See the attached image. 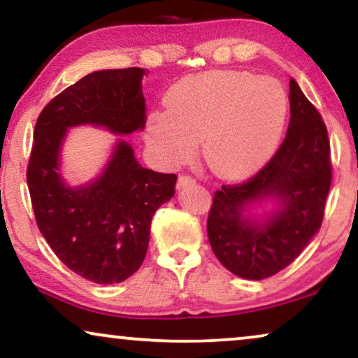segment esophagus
I'll use <instances>...</instances> for the list:
<instances>
[{
	"label": "esophagus",
	"mask_w": 358,
	"mask_h": 358,
	"mask_svg": "<svg viewBox=\"0 0 358 358\" xmlns=\"http://www.w3.org/2000/svg\"><path fill=\"white\" fill-rule=\"evenodd\" d=\"M189 184H195V179L190 178V176H179L178 189H184L185 185H189Z\"/></svg>",
	"instance_id": "1"
}]
</instances>
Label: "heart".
<instances>
[{
  "mask_svg": "<svg viewBox=\"0 0 358 358\" xmlns=\"http://www.w3.org/2000/svg\"><path fill=\"white\" fill-rule=\"evenodd\" d=\"M166 110L146 119V143L161 163L192 158L202 140L208 169L222 179L257 173L275 153L288 119V96L277 80L248 71H207L169 87Z\"/></svg>",
  "mask_w": 358,
  "mask_h": 358,
  "instance_id": "obj_1",
  "label": "heart"
}]
</instances>
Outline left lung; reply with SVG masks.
<instances>
[{
	"mask_svg": "<svg viewBox=\"0 0 358 358\" xmlns=\"http://www.w3.org/2000/svg\"><path fill=\"white\" fill-rule=\"evenodd\" d=\"M288 99L290 124L280 148L246 182L217 190L208 213L215 256L248 280H262L290 266L324 217L332 179L326 125L293 78Z\"/></svg>",
	"mask_w": 358,
	"mask_h": 358,
	"instance_id": "left-lung-1",
	"label": "left lung"
}]
</instances>
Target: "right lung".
I'll return each mask as SVG.
<instances>
[{"mask_svg": "<svg viewBox=\"0 0 358 358\" xmlns=\"http://www.w3.org/2000/svg\"><path fill=\"white\" fill-rule=\"evenodd\" d=\"M143 68L101 70L81 78L43 107L27 168L37 227L68 268L109 285L138 271L150 243L151 218L174 197L178 176L155 173L117 138L97 178L71 185L62 173L68 130L92 125L127 136L143 130Z\"/></svg>", "mask_w": 358, "mask_h": 358, "instance_id": "1", "label": "right lung"}]
</instances>
